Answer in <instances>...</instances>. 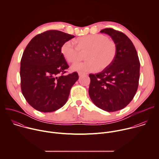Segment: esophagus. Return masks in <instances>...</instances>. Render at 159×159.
<instances>
[{
	"instance_id": "1",
	"label": "esophagus",
	"mask_w": 159,
	"mask_h": 159,
	"mask_svg": "<svg viewBox=\"0 0 159 159\" xmlns=\"http://www.w3.org/2000/svg\"><path fill=\"white\" fill-rule=\"evenodd\" d=\"M78 74H79V76H82V75H87V73H84V72H79L78 73Z\"/></svg>"
}]
</instances>
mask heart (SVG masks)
Instances as JSON below:
<instances>
[{"label":"heart","instance_id":"b5f03b06","mask_svg":"<svg viewBox=\"0 0 159 159\" xmlns=\"http://www.w3.org/2000/svg\"><path fill=\"white\" fill-rule=\"evenodd\" d=\"M77 47L72 41L65 42L60 52L69 63H75L80 59V52L85 53V61L74 64L71 70L75 72H96L107 68L114 61L117 52L116 43L101 34H89L77 38Z\"/></svg>","mask_w":159,"mask_h":159}]
</instances>
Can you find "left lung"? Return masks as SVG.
Returning <instances> with one entry per match:
<instances>
[{"instance_id":"left-lung-1","label":"left lung","mask_w":159,"mask_h":159,"mask_svg":"<svg viewBox=\"0 0 159 159\" xmlns=\"http://www.w3.org/2000/svg\"><path fill=\"white\" fill-rule=\"evenodd\" d=\"M111 36L117 47L113 62L101 72L89 74V94L100 109L114 112L125 107L137 91L140 61L134 45L124 33L112 28L100 31Z\"/></svg>"}]
</instances>
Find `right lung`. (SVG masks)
Listing matches in <instances>:
<instances>
[{
  "mask_svg": "<svg viewBox=\"0 0 159 159\" xmlns=\"http://www.w3.org/2000/svg\"><path fill=\"white\" fill-rule=\"evenodd\" d=\"M75 36L49 30L34 36L28 43L20 60L21 91L35 109L53 112L63 107L73 85L79 79L75 72L63 75L69 66L60 48ZM61 74L58 77L57 75Z\"/></svg>",
  "mask_w": 159,
  "mask_h": 159,
  "instance_id": "right-lung-1",
  "label": "right lung"
}]
</instances>
